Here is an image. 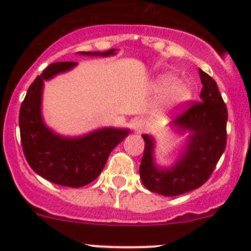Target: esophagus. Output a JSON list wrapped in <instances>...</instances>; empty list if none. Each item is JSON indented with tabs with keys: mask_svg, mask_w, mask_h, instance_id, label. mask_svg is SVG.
Instances as JSON below:
<instances>
[{
	"mask_svg": "<svg viewBox=\"0 0 251 251\" xmlns=\"http://www.w3.org/2000/svg\"><path fill=\"white\" fill-rule=\"evenodd\" d=\"M146 127V123L145 120H142V119H136V120L132 123V128H134L135 132H137V134H141L142 131L145 130Z\"/></svg>",
	"mask_w": 251,
	"mask_h": 251,
	"instance_id": "obj_1",
	"label": "esophagus"
}]
</instances>
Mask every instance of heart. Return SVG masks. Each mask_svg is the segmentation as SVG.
<instances>
[{"label": "heart", "mask_w": 251, "mask_h": 251, "mask_svg": "<svg viewBox=\"0 0 251 251\" xmlns=\"http://www.w3.org/2000/svg\"><path fill=\"white\" fill-rule=\"evenodd\" d=\"M153 89L165 92L162 105L166 109H179L184 106L191 98L190 86L185 82H177L171 74H164L153 81Z\"/></svg>", "instance_id": "obj_1"}]
</instances>
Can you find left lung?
Here are the masks:
<instances>
[{
	"label": "left lung",
	"mask_w": 251,
	"mask_h": 251,
	"mask_svg": "<svg viewBox=\"0 0 251 251\" xmlns=\"http://www.w3.org/2000/svg\"><path fill=\"white\" fill-rule=\"evenodd\" d=\"M202 89L199 102H190L171 121L180 132L189 131L186 148L171 168H157L153 162V139L142 135L145 149L140 177L148 190L164 196H176L195 190L209 180L226 146L227 109L218 85L199 69Z\"/></svg>",
	"instance_id": "left-lung-1"
}]
</instances>
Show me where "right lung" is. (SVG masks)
<instances>
[{
    "label": "right lung",
    "instance_id": "add662e5",
    "mask_svg": "<svg viewBox=\"0 0 251 251\" xmlns=\"http://www.w3.org/2000/svg\"><path fill=\"white\" fill-rule=\"evenodd\" d=\"M105 52H80L87 56H111ZM77 62L49 65L28 87L20 109V135L25 157L32 170L53 184L81 187L101 174L110 152L128 134L126 128L103 127L80 137H64L50 130L44 123L41 100L44 81L74 69Z\"/></svg>",
    "mask_w": 251,
    "mask_h": 251
}]
</instances>
